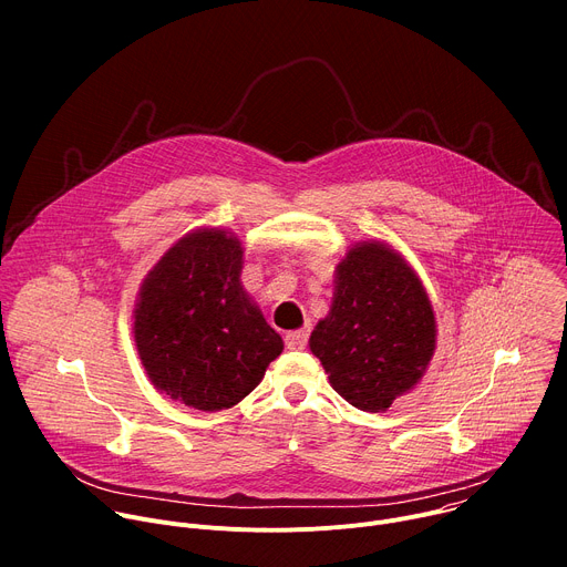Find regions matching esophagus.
Wrapping results in <instances>:
<instances>
[{"label":"esophagus","instance_id":"obj_1","mask_svg":"<svg viewBox=\"0 0 567 567\" xmlns=\"http://www.w3.org/2000/svg\"><path fill=\"white\" fill-rule=\"evenodd\" d=\"M309 339V330H296V332H287L285 334V346L289 350H302L307 346Z\"/></svg>","mask_w":567,"mask_h":567}]
</instances>
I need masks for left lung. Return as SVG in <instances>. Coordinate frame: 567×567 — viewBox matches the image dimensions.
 Segmentation results:
<instances>
[{"instance_id":"1","label":"left lung","mask_w":567,"mask_h":567,"mask_svg":"<svg viewBox=\"0 0 567 567\" xmlns=\"http://www.w3.org/2000/svg\"><path fill=\"white\" fill-rule=\"evenodd\" d=\"M435 339L420 276L385 241L370 239L337 265L332 307L313 328L309 350L346 401L381 413L422 381Z\"/></svg>"}]
</instances>
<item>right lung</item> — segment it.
<instances>
[{
	"label": "right lung",
	"instance_id": "right-lung-1",
	"mask_svg": "<svg viewBox=\"0 0 567 567\" xmlns=\"http://www.w3.org/2000/svg\"><path fill=\"white\" fill-rule=\"evenodd\" d=\"M241 241L197 228L161 256L134 305V343L152 385L204 413L245 399L285 343L239 282Z\"/></svg>",
	"mask_w": 567,
	"mask_h": 567
}]
</instances>
